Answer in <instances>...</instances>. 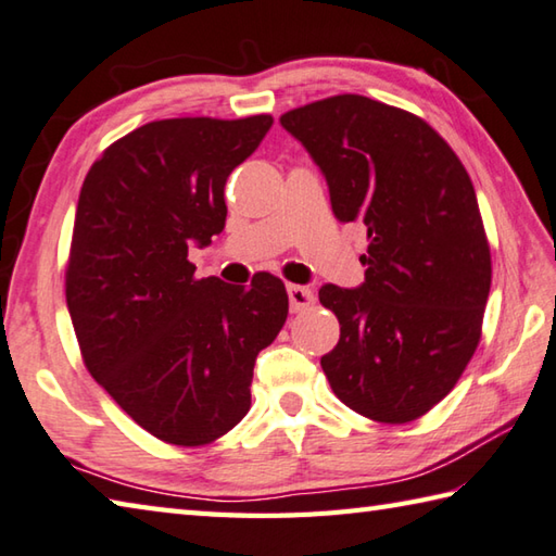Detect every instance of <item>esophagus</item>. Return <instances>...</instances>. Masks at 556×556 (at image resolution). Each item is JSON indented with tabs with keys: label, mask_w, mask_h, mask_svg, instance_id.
I'll return each mask as SVG.
<instances>
[{
	"label": "esophagus",
	"mask_w": 556,
	"mask_h": 556,
	"mask_svg": "<svg viewBox=\"0 0 556 556\" xmlns=\"http://www.w3.org/2000/svg\"><path fill=\"white\" fill-rule=\"evenodd\" d=\"M287 294H289V306L294 313L308 308L313 301H316V299H313V291L308 287H301V285H289Z\"/></svg>",
	"instance_id": "34e87169"
}]
</instances>
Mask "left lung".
Listing matches in <instances>:
<instances>
[{
	"label": "left lung",
	"mask_w": 556,
	"mask_h": 556,
	"mask_svg": "<svg viewBox=\"0 0 556 556\" xmlns=\"http://www.w3.org/2000/svg\"><path fill=\"white\" fill-rule=\"evenodd\" d=\"M279 124L328 181L332 214L367 228L355 289L323 285L340 340L320 357L359 416L408 422L447 396L481 338L491 250L477 194L426 121L359 94L287 111Z\"/></svg>",
	"instance_id": "8db88e82"
}]
</instances>
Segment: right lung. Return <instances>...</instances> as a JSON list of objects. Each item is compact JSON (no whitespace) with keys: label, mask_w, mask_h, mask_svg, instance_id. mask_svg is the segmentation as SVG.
<instances>
[{"label":"right lung","mask_w":556,"mask_h":556,"mask_svg":"<svg viewBox=\"0 0 556 556\" xmlns=\"http://www.w3.org/2000/svg\"><path fill=\"white\" fill-rule=\"evenodd\" d=\"M271 116L165 118L104 150L79 191L65 275L89 375L140 428L197 447L250 410L260 350L289 313L281 279H197L189 248L226 226L228 175Z\"/></svg>","instance_id":"add662e5"}]
</instances>
